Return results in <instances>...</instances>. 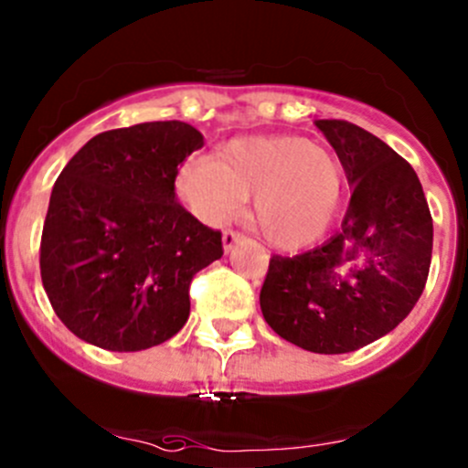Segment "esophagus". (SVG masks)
I'll return each instance as SVG.
<instances>
[{"instance_id": "esophagus-1", "label": "esophagus", "mask_w": 468, "mask_h": 468, "mask_svg": "<svg viewBox=\"0 0 468 468\" xmlns=\"http://www.w3.org/2000/svg\"><path fill=\"white\" fill-rule=\"evenodd\" d=\"M244 239V235L235 233V230H224V235H221V244H224V250L229 253V250H233L235 244H239Z\"/></svg>"}]
</instances>
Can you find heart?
I'll list each match as a JSON object with an SVG mask.
<instances>
[{
  "label": "heart",
  "mask_w": 468,
  "mask_h": 468,
  "mask_svg": "<svg viewBox=\"0 0 468 468\" xmlns=\"http://www.w3.org/2000/svg\"><path fill=\"white\" fill-rule=\"evenodd\" d=\"M176 193L199 219L224 224L250 195V219L275 249L318 242L336 219L343 168L327 147L298 136H249L215 156H197L176 176Z\"/></svg>",
  "instance_id": "heart-1"
}]
</instances>
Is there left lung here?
I'll return each mask as SVG.
<instances>
[{
  "instance_id": "left-lung-1",
  "label": "left lung",
  "mask_w": 468,
  "mask_h": 468,
  "mask_svg": "<svg viewBox=\"0 0 468 468\" xmlns=\"http://www.w3.org/2000/svg\"><path fill=\"white\" fill-rule=\"evenodd\" d=\"M352 186L336 235L293 258L273 255L264 321L307 352H354L399 324L426 287L432 219L415 170L347 121H316Z\"/></svg>"
}]
</instances>
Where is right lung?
I'll return each mask as SVG.
<instances>
[{
	"mask_svg": "<svg viewBox=\"0 0 468 468\" xmlns=\"http://www.w3.org/2000/svg\"><path fill=\"white\" fill-rule=\"evenodd\" d=\"M204 145L181 121L87 141L58 176L39 244L42 284L69 332L112 352L175 336L195 273L224 255L221 233L175 197L176 168Z\"/></svg>",
	"mask_w": 468,
	"mask_h": 468,
	"instance_id": "right-lung-1",
	"label": "right lung"
}]
</instances>
